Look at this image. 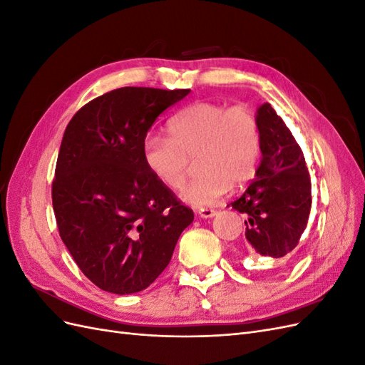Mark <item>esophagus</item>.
Wrapping results in <instances>:
<instances>
[{"label": "esophagus", "mask_w": 365, "mask_h": 365, "mask_svg": "<svg viewBox=\"0 0 365 365\" xmlns=\"http://www.w3.org/2000/svg\"><path fill=\"white\" fill-rule=\"evenodd\" d=\"M196 212L201 217H213L216 215L215 208H200V210H196Z\"/></svg>", "instance_id": "34e87169"}]
</instances>
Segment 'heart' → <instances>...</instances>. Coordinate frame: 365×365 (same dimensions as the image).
I'll use <instances>...</instances> for the list:
<instances>
[{
  "label": "heart",
  "mask_w": 365,
  "mask_h": 365,
  "mask_svg": "<svg viewBox=\"0 0 365 365\" xmlns=\"http://www.w3.org/2000/svg\"><path fill=\"white\" fill-rule=\"evenodd\" d=\"M169 134L145 138L143 161L164 187L178 190L196 160L201 172L181 193L187 204H215L230 187L247 184L257 170L260 125L245 103H192L170 120Z\"/></svg>",
  "instance_id": "1"
}]
</instances>
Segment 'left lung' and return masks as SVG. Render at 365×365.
Wrapping results in <instances>:
<instances>
[{"mask_svg":"<svg viewBox=\"0 0 365 365\" xmlns=\"http://www.w3.org/2000/svg\"><path fill=\"white\" fill-rule=\"evenodd\" d=\"M262 160L247 190L231 202L247 215V250L280 259L300 242L311 213V175L292 132L275 109L259 108Z\"/></svg>","mask_w":365,"mask_h":365,"instance_id":"8db88e82","label":"left lung"}]
</instances>
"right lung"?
Masks as SVG:
<instances>
[{"label": "right lung", "instance_id": "add662e5", "mask_svg": "<svg viewBox=\"0 0 365 365\" xmlns=\"http://www.w3.org/2000/svg\"><path fill=\"white\" fill-rule=\"evenodd\" d=\"M189 93L118 88L83 105L65 129L53 210L65 247L97 288L146 289L192 224L193 210L149 172L141 153L153 121Z\"/></svg>", "mask_w": 365, "mask_h": 365}]
</instances>
